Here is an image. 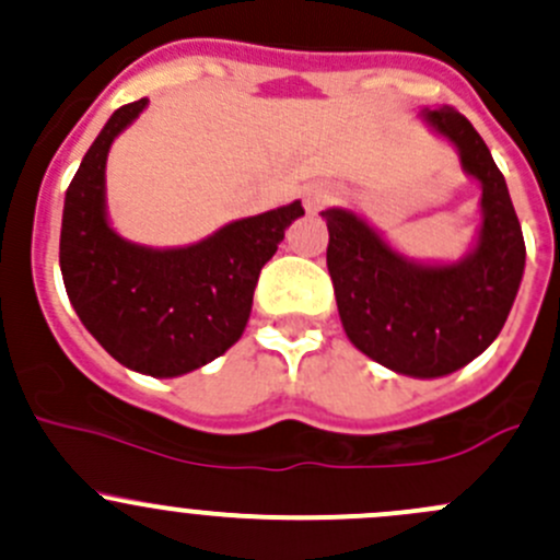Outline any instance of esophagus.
<instances>
[{
  "instance_id": "1",
  "label": "esophagus",
  "mask_w": 560,
  "mask_h": 560,
  "mask_svg": "<svg viewBox=\"0 0 560 560\" xmlns=\"http://www.w3.org/2000/svg\"><path fill=\"white\" fill-rule=\"evenodd\" d=\"M332 200H336V189H332V186H327V184L308 186L306 195H303V206H306V211H312V213L322 211V208H327Z\"/></svg>"
}]
</instances>
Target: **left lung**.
<instances>
[{
  "label": "left lung",
  "mask_w": 560,
  "mask_h": 560,
  "mask_svg": "<svg viewBox=\"0 0 560 560\" xmlns=\"http://www.w3.org/2000/svg\"><path fill=\"white\" fill-rule=\"evenodd\" d=\"M425 121L460 151L482 184L477 248L457 265H417L395 254L363 219L322 211L330 233L327 270L349 341L406 376H444L493 343L525 268L523 230L488 145L455 107H425Z\"/></svg>",
  "instance_id": "1"
}]
</instances>
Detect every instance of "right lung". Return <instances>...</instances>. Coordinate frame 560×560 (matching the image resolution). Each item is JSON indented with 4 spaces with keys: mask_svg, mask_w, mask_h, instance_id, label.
<instances>
[{
    "mask_svg": "<svg viewBox=\"0 0 560 560\" xmlns=\"http://www.w3.org/2000/svg\"><path fill=\"white\" fill-rule=\"evenodd\" d=\"M145 103L118 107L83 156L65 197L59 265L72 308L110 358L140 374L180 376L238 341L259 270L303 206L241 219L186 248L118 238L105 219L107 149Z\"/></svg>",
    "mask_w": 560,
    "mask_h": 560,
    "instance_id": "obj_1",
    "label": "right lung"
}]
</instances>
